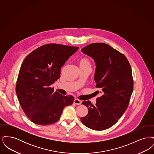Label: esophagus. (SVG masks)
Wrapping results in <instances>:
<instances>
[{"mask_svg":"<svg viewBox=\"0 0 154 154\" xmlns=\"http://www.w3.org/2000/svg\"><path fill=\"white\" fill-rule=\"evenodd\" d=\"M73 102L75 104L80 105V104H81V101L80 100L78 99H75L74 100Z\"/></svg>","mask_w":154,"mask_h":154,"instance_id":"1","label":"esophagus"}]
</instances>
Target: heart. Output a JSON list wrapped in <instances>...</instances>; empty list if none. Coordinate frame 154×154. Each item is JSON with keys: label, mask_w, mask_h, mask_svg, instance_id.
I'll return each instance as SVG.
<instances>
[{"label": "heart", "mask_w": 154, "mask_h": 154, "mask_svg": "<svg viewBox=\"0 0 154 154\" xmlns=\"http://www.w3.org/2000/svg\"><path fill=\"white\" fill-rule=\"evenodd\" d=\"M80 67H89L91 68V63L89 59L85 57H82L79 60Z\"/></svg>", "instance_id": "b5f03b06"}]
</instances>
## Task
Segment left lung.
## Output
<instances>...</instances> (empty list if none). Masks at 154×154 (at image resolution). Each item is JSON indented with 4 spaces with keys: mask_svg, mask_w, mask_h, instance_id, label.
Here are the masks:
<instances>
[{
    "mask_svg": "<svg viewBox=\"0 0 154 154\" xmlns=\"http://www.w3.org/2000/svg\"><path fill=\"white\" fill-rule=\"evenodd\" d=\"M81 51L95 62L96 87L102 95L95 105L89 100L82 102L88 113L81 121L91 129L105 130L115 124L128 108L133 90L131 66L124 54L108 44L93 43Z\"/></svg>",
    "mask_w": 154,
    "mask_h": 154,
    "instance_id": "left-lung-1",
    "label": "left lung"
}]
</instances>
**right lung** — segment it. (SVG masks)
<instances>
[{"instance_id":"1","label":"right lung","mask_w":154,"mask_h":154,"mask_svg":"<svg viewBox=\"0 0 154 154\" xmlns=\"http://www.w3.org/2000/svg\"><path fill=\"white\" fill-rule=\"evenodd\" d=\"M79 47L48 44L37 48L25 58L16 85V94L25 114L36 124L57 122L62 111L74 101L73 96L54 92L51 85L60 76V69Z\"/></svg>"}]
</instances>
